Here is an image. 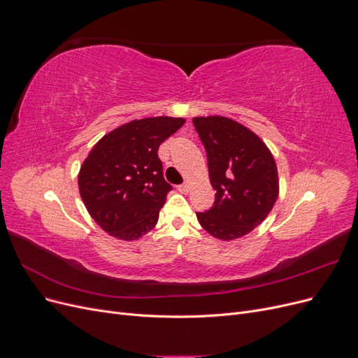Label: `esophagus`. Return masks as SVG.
<instances>
[{
  "instance_id": "obj_1",
  "label": "esophagus",
  "mask_w": 358,
  "mask_h": 358,
  "mask_svg": "<svg viewBox=\"0 0 358 358\" xmlns=\"http://www.w3.org/2000/svg\"><path fill=\"white\" fill-rule=\"evenodd\" d=\"M189 189H191V185H189L188 182L182 183V185H178V191H179V192H182V194H187V192H189Z\"/></svg>"
}]
</instances>
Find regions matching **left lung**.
<instances>
[{
  "mask_svg": "<svg viewBox=\"0 0 358 358\" xmlns=\"http://www.w3.org/2000/svg\"><path fill=\"white\" fill-rule=\"evenodd\" d=\"M208 154L215 203L197 212L200 225L220 241L251 233L273 209L279 196L275 158L251 129L225 116L192 119Z\"/></svg>",
  "mask_w": 358,
  "mask_h": 358,
  "instance_id": "left-lung-1",
  "label": "left lung"
}]
</instances>
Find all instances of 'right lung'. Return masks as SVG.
<instances>
[{"mask_svg":"<svg viewBox=\"0 0 358 358\" xmlns=\"http://www.w3.org/2000/svg\"><path fill=\"white\" fill-rule=\"evenodd\" d=\"M183 117L134 119L103 136L79 171V192L92 220L110 236L137 241L154 229L171 185L158 148Z\"/></svg>","mask_w":358,"mask_h":358,"instance_id":"1","label":"right lung"}]
</instances>
